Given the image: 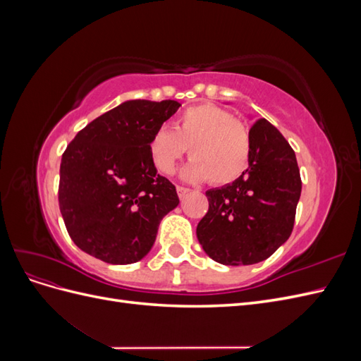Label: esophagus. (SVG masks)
<instances>
[{"label":"esophagus","mask_w":361,"mask_h":361,"mask_svg":"<svg viewBox=\"0 0 361 361\" xmlns=\"http://www.w3.org/2000/svg\"><path fill=\"white\" fill-rule=\"evenodd\" d=\"M178 194H179V197L182 199V197H185V195H187L191 190L190 188H185V187H180V185H178Z\"/></svg>","instance_id":"esophagus-1"}]
</instances>
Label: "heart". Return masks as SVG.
<instances>
[{"label": "heart", "mask_w": 361, "mask_h": 361, "mask_svg": "<svg viewBox=\"0 0 361 361\" xmlns=\"http://www.w3.org/2000/svg\"><path fill=\"white\" fill-rule=\"evenodd\" d=\"M192 158L183 169L187 180L211 179L215 185L236 180L250 161V137L241 122L223 108L200 104L187 108L173 129L159 128L149 140V154L162 174H171L188 152Z\"/></svg>", "instance_id": "heart-1"}]
</instances>
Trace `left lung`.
I'll return each mask as SVG.
<instances>
[{"instance_id": "1", "label": "left lung", "mask_w": 361, "mask_h": 361, "mask_svg": "<svg viewBox=\"0 0 361 361\" xmlns=\"http://www.w3.org/2000/svg\"><path fill=\"white\" fill-rule=\"evenodd\" d=\"M248 137V169L206 191L209 209L197 224L206 255L223 265L257 264L285 244L301 195L297 158L280 130L259 118Z\"/></svg>"}]
</instances>
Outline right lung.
Listing matches in <instances>:
<instances>
[{"instance_id":"obj_1","label":"right lung","mask_w":361,"mask_h":361,"mask_svg":"<svg viewBox=\"0 0 361 361\" xmlns=\"http://www.w3.org/2000/svg\"><path fill=\"white\" fill-rule=\"evenodd\" d=\"M179 106L176 101H126L81 129L64 150L60 212L72 241L87 255L128 265L154 245L161 220L179 197L158 174L149 140Z\"/></svg>"}]
</instances>
